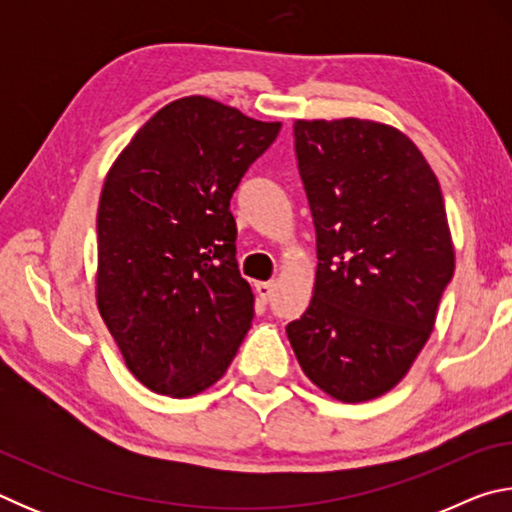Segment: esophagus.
Returning <instances> with one entry per match:
<instances>
[{"instance_id":"obj_1","label":"esophagus","mask_w":512,"mask_h":512,"mask_svg":"<svg viewBox=\"0 0 512 512\" xmlns=\"http://www.w3.org/2000/svg\"><path fill=\"white\" fill-rule=\"evenodd\" d=\"M273 287H275L273 282H257V284H255V291H257L259 300H262V302L271 300V298H273Z\"/></svg>"}]
</instances>
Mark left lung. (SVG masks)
I'll use <instances>...</instances> for the list:
<instances>
[{
	"label": "left lung",
	"mask_w": 512,
	"mask_h": 512,
	"mask_svg": "<svg viewBox=\"0 0 512 512\" xmlns=\"http://www.w3.org/2000/svg\"><path fill=\"white\" fill-rule=\"evenodd\" d=\"M293 135L318 268L287 336L320 391L375 400L418 359L454 275L443 192L418 146L381 121L296 119Z\"/></svg>",
	"instance_id": "1"
}]
</instances>
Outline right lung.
<instances>
[{
    "mask_svg": "<svg viewBox=\"0 0 512 512\" xmlns=\"http://www.w3.org/2000/svg\"><path fill=\"white\" fill-rule=\"evenodd\" d=\"M280 128L194 94L155 112L112 162L97 212V307L153 393L207 391L253 323L230 198Z\"/></svg>",
    "mask_w": 512,
    "mask_h": 512,
    "instance_id": "add662e5",
    "label": "right lung"
}]
</instances>
